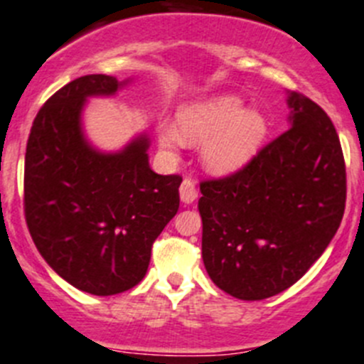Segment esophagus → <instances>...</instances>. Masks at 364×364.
Returning <instances> with one entry per match:
<instances>
[{
  "label": "esophagus",
  "instance_id": "obj_1",
  "mask_svg": "<svg viewBox=\"0 0 364 364\" xmlns=\"http://www.w3.org/2000/svg\"><path fill=\"white\" fill-rule=\"evenodd\" d=\"M179 196H181L183 203H192L198 198V188L194 185V179L185 178L183 179L181 186H179Z\"/></svg>",
  "mask_w": 364,
  "mask_h": 364
}]
</instances>
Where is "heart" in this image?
Here are the masks:
<instances>
[{"label": "heart", "instance_id": "heart-1", "mask_svg": "<svg viewBox=\"0 0 364 364\" xmlns=\"http://www.w3.org/2000/svg\"><path fill=\"white\" fill-rule=\"evenodd\" d=\"M179 129L159 123L161 150L174 156L186 141L203 143V163L215 174H228L257 152L267 136V121L257 110H245L243 101L221 96L188 105L178 116Z\"/></svg>", "mask_w": 364, "mask_h": 364}]
</instances>
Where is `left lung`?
Instances as JSON below:
<instances>
[{
	"mask_svg": "<svg viewBox=\"0 0 364 364\" xmlns=\"http://www.w3.org/2000/svg\"><path fill=\"white\" fill-rule=\"evenodd\" d=\"M292 127L225 178L199 183L203 263L223 292L276 296L306 274L341 225L346 166L332 119L301 92Z\"/></svg>",
	"mask_w": 364,
	"mask_h": 364,
	"instance_id": "1",
	"label": "left lung"
}]
</instances>
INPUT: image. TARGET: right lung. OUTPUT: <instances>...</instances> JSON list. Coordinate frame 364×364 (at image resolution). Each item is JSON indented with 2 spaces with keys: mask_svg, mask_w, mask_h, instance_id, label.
I'll use <instances>...</instances> for the list:
<instances>
[{
  "mask_svg": "<svg viewBox=\"0 0 364 364\" xmlns=\"http://www.w3.org/2000/svg\"><path fill=\"white\" fill-rule=\"evenodd\" d=\"M119 87L105 74L65 85L39 109L25 154L23 208L36 248L58 276L94 296L125 292L145 277L183 181L150 168L145 136L117 154L88 145L85 100Z\"/></svg>",
  "mask_w": 364,
  "mask_h": 364,
  "instance_id": "obj_1",
  "label": "right lung"
}]
</instances>
